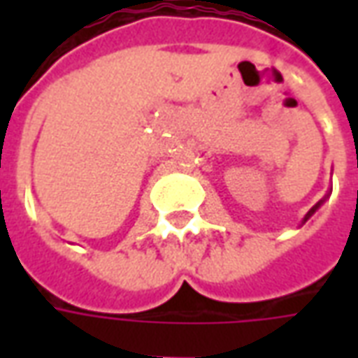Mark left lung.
<instances>
[{
    "label": "left lung",
    "mask_w": 358,
    "mask_h": 358,
    "mask_svg": "<svg viewBox=\"0 0 358 358\" xmlns=\"http://www.w3.org/2000/svg\"><path fill=\"white\" fill-rule=\"evenodd\" d=\"M320 203H322V201H320ZM320 203H316L315 207H313V209L308 210V213H307V217H305V220H307V218H308V217H310V215H313V213H315V210H316V209H318V207H320Z\"/></svg>",
    "instance_id": "1"
}]
</instances>
